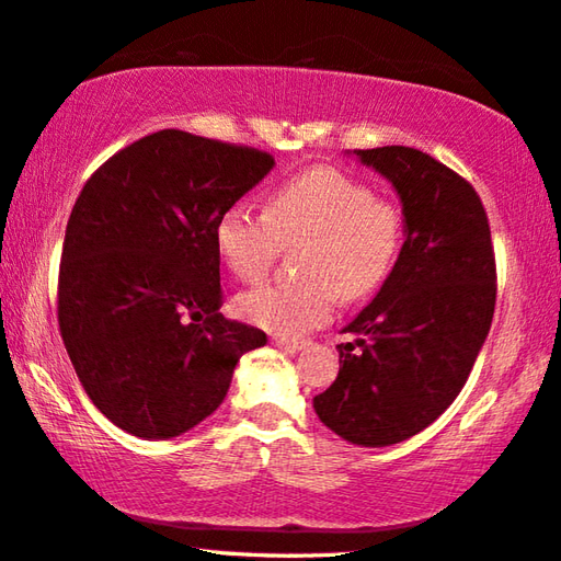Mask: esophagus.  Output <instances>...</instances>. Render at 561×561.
I'll return each mask as SVG.
<instances>
[{
	"mask_svg": "<svg viewBox=\"0 0 561 561\" xmlns=\"http://www.w3.org/2000/svg\"><path fill=\"white\" fill-rule=\"evenodd\" d=\"M272 345L284 350V353H299V350L305 347V342H291V340H284V337H272Z\"/></svg>",
	"mask_w": 561,
	"mask_h": 561,
	"instance_id": "1",
	"label": "esophagus"
}]
</instances>
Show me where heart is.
Here are the masks:
<instances>
[{
    "mask_svg": "<svg viewBox=\"0 0 561 561\" xmlns=\"http://www.w3.org/2000/svg\"><path fill=\"white\" fill-rule=\"evenodd\" d=\"M297 247L299 279H272L237 299L249 324L297 340L332 320L337 295L360 299L396 262L400 216L360 181L334 169L295 175L266 198L264 211L233 204L214 227V244L233 277H262L282 244Z\"/></svg>",
    "mask_w": 561,
    "mask_h": 561,
    "instance_id": "b5f03b06",
    "label": "heart"
}]
</instances>
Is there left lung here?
Listing matches in <instances>:
<instances>
[{
	"instance_id": "obj_1",
	"label": "left lung",
	"mask_w": 561,
	"mask_h": 561,
	"mask_svg": "<svg viewBox=\"0 0 561 561\" xmlns=\"http://www.w3.org/2000/svg\"><path fill=\"white\" fill-rule=\"evenodd\" d=\"M353 153L392 183L405 241L312 403L340 438L380 448L428 428L466 386L494 317L496 262L481 198L456 171L405 146Z\"/></svg>"
}]
</instances>
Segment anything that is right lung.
Instances as JSON below:
<instances>
[{
    "mask_svg": "<svg viewBox=\"0 0 561 561\" xmlns=\"http://www.w3.org/2000/svg\"><path fill=\"white\" fill-rule=\"evenodd\" d=\"M264 150L158 130L82 186L67 221L57 320L88 398L146 440L175 438L227 398L266 334L227 320L214 227L272 171Z\"/></svg>",
    "mask_w": 561,
    "mask_h": 561,
    "instance_id": "add662e5",
    "label": "right lung"
}]
</instances>
